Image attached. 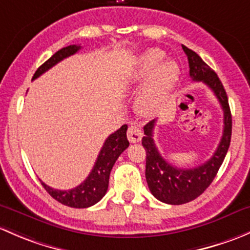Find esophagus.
Returning <instances> with one entry per match:
<instances>
[{
    "mask_svg": "<svg viewBox=\"0 0 250 250\" xmlns=\"http://www.w3.org/2000/svg\"><path fill=\"white\" fill-rule=\"evenodd\" d=\"M142 131H141L140 127L137 126H133L131 125L127 130V140L130 141L131 143H136V142H140L142 140Z\"/></svg>",
    "mask_w": 250,
    "mask_h": 250,
    "instance_id": "34e87169",
    "label": "esophagus"
}]
</instances>
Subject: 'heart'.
<instances>
[{"label": "heart", "instance_id": "obj_1", "mask_svg": "<svg viewBox=\"0 0 250 250\" xmlns=\"http://www.w3.org/2000/svg\"><path fill=\"white\" fill-rule=\"evenodd\" d=\"M164 59L163 50L148 49L131 71V79L135 82L147 77L136 97V109L144 117L155 115L163 109L179 81L181 69L176 61Z\"/></svg>", "mask_w": 250, "mask_h": 250}]
</instances>
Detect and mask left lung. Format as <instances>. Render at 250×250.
Instances as JSON below:
<instances>
[{"instance_id": "1", "label": "left lung", "mask_w": 250, "mask_h": 250, "mask_svg": "<svg viewBox=\"0 0 250 250\" xmlns=\"http://www.w3.org/2000/svg\"><path fill=\"white\" fill-rule=\"evenodd\" d=\"M182 47L189 61L190 78L194 82L205 83L214 92L219 101L224 112V130L219 146L209 160L194 168H179L167 163L154 143L153 131L155 120H151L144 126L142 146L146 151V183L151 194L161 202L168 205H183L192 201L209 187L225 159L232 132V118L228 95L217 73L195 51L185 45Z\"/></svg>"}]
</instances>
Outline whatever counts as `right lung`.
<instances>
[{
  "mask_svg": "<svg viewBox=\"0 0 250 250\" xmlns=\"http://www.w3.org/2000/svg\"><path fill=\"white\" fill-rule=\"evenodd\" d=\"M81 48V45L72 44L56 51L50 59H48L42 66L38 67L33 74L32 81L38 78L41 74L47 72L58 62L62 61L63 59L76 54ZM126 130H127V125H123L119 130L108 136L97 156L94 168L81 185L71 190H58L53 189L41 181L43 188L56 201L72 208H87L99 202L106 195L108 183H109V174L115 161L130 144L126 137Z\"/></svg>",
  "mask_w": 250,
  "mask_h": 250,
  "instance_id": "right-lung-1",
  "label": "right lung"
}]
</instances>
